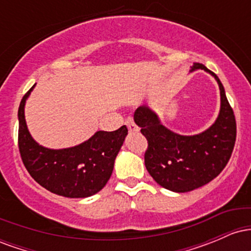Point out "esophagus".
<instances>
[{"mask_svg":"<svg viewBox=\"0 0 251 251\" xmlns=\"http://www.w3.org/2000/svg\"><path fill=\"white\" fill-rule=\"evenodd\" d=\"M126 125H127L128 131L131 132V133H134V132H139V127L135 125L134 120L132 119V118H128V119L126 120Z\"/></svg>","mask_w":251,"mask_h":251,"instance_id":"34e87169","label":"esophagus"}]
</instances>
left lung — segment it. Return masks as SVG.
<instances>
[{
	"instance_id": "8db88e82",
	"label": "left lung",
	"mask_w": 251,
	"mask_h": 251,
	"mask_svg": "<svg viewBox=\"0 0 251 251\" xmlns=\"http://www.w3.org/2000/svg\"><path fill=\"white\" fill-rule=\"evenodd\" d=\"M197 70L211 74L220 86V114L208 129L181 135L166 128L149 106H140L134 112V122L149 143L146 169L160 186L174 192L192 191L217 177L229 162L236 142L235 114L223 85L201 63H194L190 72Z\"/></svg>"
}]
</instances>
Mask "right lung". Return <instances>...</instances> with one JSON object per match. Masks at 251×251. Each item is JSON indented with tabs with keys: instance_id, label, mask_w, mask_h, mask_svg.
<instances>
[{
	"instance_id": "right-lung-1",
	"label": "right lung",
	"mask_w": 251,
	"mask_h": 251,
	"mask_svg": "<svg viewBox=\"0 0 251 251\" xmlns=\"http://www.w3.org/2000/svg\"><path fill=\"white\" fill-rule=\"evenodd\" d=\"M19 107V150L22 162L35 181L59 196L86 198L106 185L114 168V160L127 135L125 125L112 132L98 131L88 140L73 148H43L33 139L25 119V100Z\"/></svg>"
}]
</instances>
